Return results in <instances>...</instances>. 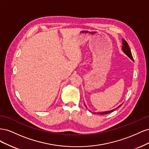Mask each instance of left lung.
<instances>
[{
	"mask_svg": "<svg viewBox=\"0 0 149 149\" xmlns=\"http://www.w3.org/2000/svg\"><path fill=\"white\" fill-rule=\"evenodd\" d=\"M122 40H123V47H122V49H123V51L124 52V53L125 54V55H127L130 58V59H131L133 61L134 59H133V57H132V53H131V51H130L128 43H127V42H126L124 39H122ZM121 106H122V104L119 106L117 108ZM117 108H116V109H112L111 111H109L98 112L97 114H109V113H110V112H113L114 110H116L117 109Z\"/></svg>",
	"mask_w": 149,
	"mask_h": 149,
	"instance_id": "left-lung-1",
	"label": "left lung"
}]
</instances>
